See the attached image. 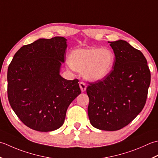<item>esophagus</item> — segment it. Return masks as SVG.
I'll use <instances>...</instances> for the list:
<instances>
[{
	"label": "esophagus",
	"mask_w": 158,
	"mask_h": 158,
	"mask_svg": "<svg viewBox=\"0 0 158 158\" xmlns=\"http://www.w3.org/2000/svg\"><path fill=\"white\" fill-rule=\"evenodd\" d=\"M80 89H81V91L82 92H85L86 91V86L85 83H84L83 82H80Z\"/></svg>",
	"instance_id": "34e87169"
}]
</instances>
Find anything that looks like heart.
<instances>
[{
	"label": "heart",
	"instance_id": "1",
	"mask_svg": "<svg viewBox=\"0 0 158 158\" xmlns=\"http://www.w3.org/2000/svg\"><path fill=\"white\" fill-rule=\"evenodd\" d=\"M115 56L112 51L101 48H90L72 51L69 64L77 72H83L85 78L92 82L100 81L111 72Z\"/></svg>",
	"mask_w": 158,
	"mask_h": 158
}]
</instances>
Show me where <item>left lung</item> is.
I'll list each match as a JSON object with an SVG mask.
<instances>
[{
  "label": "left lung",
  "mask_w": 158,
  "mask_h": 158,
  "mask_svg": "<svg viewBox=\"0 0 158 158\" xmlns=\"http://www.w3.org/2000/svg\"><path fill=\"white\" fill-rule=\"evenodd\" d=\"M115 55L107 77L89 83L88 115L93 127L116 131L126 126L145 105L151 73L143 54L124 40L108 41Z\"/></svg>",
  "instance_id": "obj_1"
}]
</instances>
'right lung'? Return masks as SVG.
I'll list each match as a JSON object with an SVG mask.
<instances>
[{
  "mask_svg": "<svg viewBox=\"0 0 158 158\" xmlns=\"http://www.w3.org/2000/svg\"><path fill=\"white\" fill-rule=\"evenodd\" d=\"M67 40L39 39L15 54L7 72L13 110L27 127L39 131L59 129L71 103L81 93L78 80L60 75Z\"/></svg>",
  "mask_w": 158,
  "mask_h": 158,
  "instance_id": "1",
  "label": "right lung"
}]
</instances>
